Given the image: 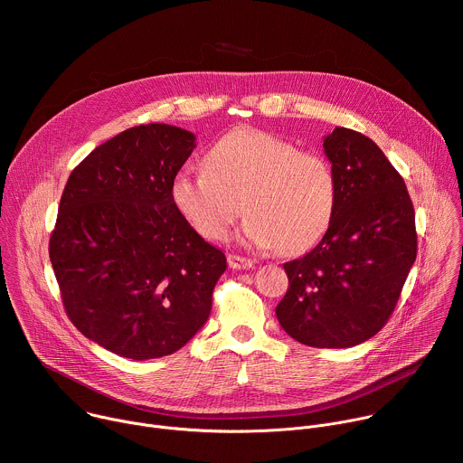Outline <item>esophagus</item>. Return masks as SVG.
Instances as JSON below:
<instances>
[{
  "mask_svg": "<svg viewBox=\"0 0 463 463\" xmlns=\"http://www.w3.org/2000/svg\"><path fill=\"white\" fill-rule=\"evenodd\" d=\"M227 261H229V266H231L232 269H250V268L254 266L252 260L243 258V256H238V254H229V256H227Z\"/></svg>",
  "mask_w": 463,
  "mask_h": 463,
  "instance_id": "obj_1",
  "label": "esophagus"
}]
</instances>
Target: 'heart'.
I'll return each instance as SVG.
<instances>
[{"label": "heart", "mask_w": 463, "mask_h": 463, "mask_svg": "<svg viewBox=\"0 0 463 463\" xmlns=\"http://www.w3.org/2000/svg\"><path fill=\"white\" fill-rule=\"evenodd\" d=\"M190 227L223 240L243 213L245 243L300 254L327 232L337 209L335 172L318 154L260 129H234L205 156V168H183L170 188Z\"/></svg>", "instance_id": "b5f03b06"}]
</instances>
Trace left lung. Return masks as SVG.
Instances as JSON below:
<instances>
[{
    "label": "left lung",
    "instance_id": "8db88e82",
    "mask_svg": "<svg viewBox=\"0 0 463 463\" xmlns=\"http://www.w3.org/2000/svg\"><path fill=\"white\" fill-rule=\"evenodd\" d=\"M337 177V209L322 240L284 263L289 279L277 318L313 348H350L386 324L416 260V216L403 177L359 131L324 137Z\"/></svg>",
    "mask_w": 463,
    "mask_h": 463
}]
</instances>
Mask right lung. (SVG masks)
Listing matches in <instances>:
<instances>
[{
  "label": "right lung",
  "instance_id": "right-lung-1",
  "mask_svg": "<svg viewBox=\"0 0 463 463\" xmlns=\"http://www.w3.org/2000/svg\"><path fill=\"white\" fill-rule=\"evenodd\" d=\"M195 136L170 124L129 128L95 148L63 188L49 258L71 322L136 361L183 348L207 322L227 269L175 209L170 188Z\"/></svg>",
  "mask_w": 463,
  "mask_h": 463
}]
</instances>
